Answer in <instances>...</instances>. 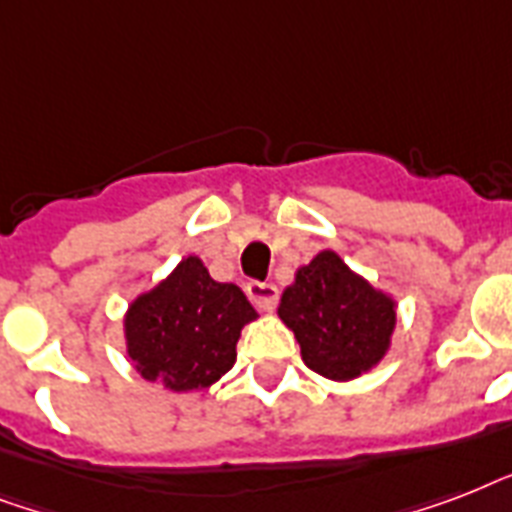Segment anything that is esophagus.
Wrapping results in <instances>:
<instances>
[{
  "mask_svg": "<svg viewBox=\"0 0 512 512\" xmlns=\"http://www.w3.org/2000/svg\"><path fill=\"white\" fill-rule=\"evenodd\" d=\"M247 295L260 311H273L276 303H279V289L268 284V281H249Z\"/></svg>",
  "mask_w": 512,
  "mask_h": 512,
  "instance_id": "1",
  "label": "esophagus"
}]
</instances>
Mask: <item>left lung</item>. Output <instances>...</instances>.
Segmentation results:
<instances>
[{
	"mask_svg": "<svg viewBox=\"0 0 512 512\" xmlns=\"http://www.w3.org/2000/svg\"><path fill=\"white\" fill-rule=\"evenodd\" d=\"M281 321L295 332L303 361L329 380H353L390 345L396 308L335 252H321L284 289Z\"/></svg>",
	"mask_w": 512,
	"mask_h": 512,
	"instance_id": "1",
	"label": "left lung"
}]
</instances>
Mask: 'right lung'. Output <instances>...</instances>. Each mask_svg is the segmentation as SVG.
I'll return each instance as SVG.
<instances>
[{
  "label": "right lung",
  "mask_w": 512,
  "mask_h": 512,
  "mask_svg": "<svg viewBox=\"0 0 512 512\" xmlns=\"http://www.w3.org/2000/svg\"><path fill=\"white\" fill-rule=\"evenodd\" d=\"M257 319L236 284H220L199 257L177 265L127 313V350L138 372L170 390H201L236 361L241 327Z\"/></svg>",
  "instance_id": "1"
}]
</instances>
